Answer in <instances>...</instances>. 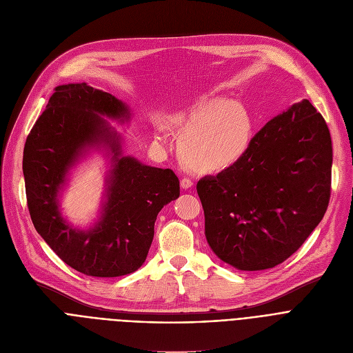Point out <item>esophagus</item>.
Returning a JSON list of instances; mask_svg holds the SVG:
<instances>
[{"label":"esophagus","instance_id":"esophagus-1","mask_svg":"<svg viewBox=\"0 0 353 353\" xmlns=\"http://www.w3.org/2000/svg\"><path fill=\"white\" fill-rule=\"evenodd\" d=\"M180 185L183 187V189H189V187L193 185V181H192L190 177H183V179L180 180Z\"/></svg>","mask_w":353,"mask_h":353}]
</instances>
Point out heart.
<instances>
[{
    "label": "heart",
    "mask_w": 353,
    "mask_h": 353,
    "mask_svg": "<svg viewBox=\"0 0 353 353\" xmlns=\"http://www.w3.org/2000/svg\"><path fill=\"white\" fill-rule=\"evenodd\" d=\"M174 125L185 129L180 150L192 168L217 172L237 163L250 146L251 119L247 110L223 98L204 99L192 110L174 116ZM154 139H168L163 125H156Z\"/></svg>",
    "instance_id": "1"
}]
</instances>
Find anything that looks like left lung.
<instances>
[{
    "label": "left lung",
    "mask_w": 353,
    "mask_h": 353,
    "mask_svg": "<svg viewBox=\"0 0 353 353\" xmlns=\"http://www.w3.org/2000/svg\"><path fill=\"white\" fill-rule=\"evenodd\" d=\"M331 177L325 119L310 101L292 105L251 139L237 163L199 180L208 245L243 271L284 263L321 223Z\"/></svg>",
    "instance_id": "8db88e82"
}]
</instances>
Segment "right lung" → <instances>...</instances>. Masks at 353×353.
Wrapping results in <instances>:
<instances>
[{
    "label": "right lung",
    "instance_id": "add662e5",
    "mask_svg": "<svg viewBox=\"0 0 353 353\" xmlns=\"http://www.w3.org/2000/svg\"><path fill=\"white\" fill-rule=\"evenodd\" d=\"M98 114L128 116L110 93L88 83L55 88L23 148L22 170L35 230L61 260L89 276H121L146 260L159 211L180 196L172 169L145 166L121 157V145ZM103 139L114 153L108 201L103 220L86 233L60 217L56 196L67 169L88 144Z\"/></svg>",
    "mask_w": 353,
    "mask_h": 353
}]
</instances>
